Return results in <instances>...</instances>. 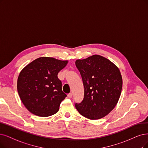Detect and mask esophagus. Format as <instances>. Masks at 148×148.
<instances>
[{
  "label": "esophagus",
  "mask_w": 148,
  "mask_h": 148,
  "mask_svg": "<svg viewBox=\"0 0 148 148\" xmlns=\"http://www.w3.org/2000/svg\"><path fill=\"white\" fill-rule=\"evenodd\" d=\"M72 97H73L72 93H69V94L68 95V98H71Z\"/></svg>",
  "instance_id": "1"
}]
</instances>
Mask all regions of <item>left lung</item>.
Instances as JSON below:
<instances>
[{"label": "left lung", "mask_w": 148, "mask_h": 148, "mask_svg": "<svg viewBox=\"0 0 148 148\" xmlns=\"http://www.w3.org/2000/svg\"><path fill=\"white\" fill-rule=\"evenodd\" d=\"M75 66L84 86V99L75 103L76 108L90 119L104 117L116 106L121 95L123 79L119 69L99 55L77 60Z\"/></svg>", "instance_id": "1"}]
</instances>
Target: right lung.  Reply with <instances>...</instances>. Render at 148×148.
<instances>
[{"mask_svg": "<svg viewBox=\"0 0 148 148\" xmlns=\"http://www.w3.org/2000/svg\"><path fill=\"white\" fill-rule=\"evenodd\" d=\"M68 63L52 57L38 58L21 71L18 79L19 96L30 112L47 117L56 113L67 96L62 91L58 73Z\"/></svg>", "mask_w": 148, "mask_h": 148, "instance_id": "1", "label": "right lung"}]
</instances>
